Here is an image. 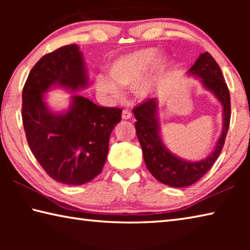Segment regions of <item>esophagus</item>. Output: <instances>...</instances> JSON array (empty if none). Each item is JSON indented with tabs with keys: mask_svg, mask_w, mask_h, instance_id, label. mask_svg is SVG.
Wrapping results in <instances>:
<instances>
[{
	"mask_svg": "<svg viewBox=\"0 0 250 250\" xmlns=\"http://www.w3.org/2000/svg\"><path fill=\"white\" fill-rule=\"evenodd\" d=\"M131 117H132V113H131V111H129L128 109H125L124 111H122V119L128 120Z\"/></svg>",
	"mask_w": 250,
	"mask_h": 250,
	"instance_id": "34e87169",
	"label": "esophagus"
}]
</instances>
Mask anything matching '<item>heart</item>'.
I'll use <instances>...</instances> for the list:
<instances>
[{"label":"heart","instance_id":"obj_1","mask_svg":"<svg viewBox=\"0 0 250 250\" xmlns=\"http://www.w3.org/2000/svg\"><path fill=\"white\" fill-rule=\"evenodd\" d=\"M158 52L154 48H145L137 52L124 55L115 61L109 68L110 80L105 76L99 75L96 77V86L101 94L109 99L118 100L121 98L122 91L120 86H133L139 80L145 77L147 70L155 61ZM150 91L149 83L145 82L138 84L135 94L139 97H146Z\"/></svg>","mask_w":250,"mask_h":250}]
</instances>
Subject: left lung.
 I'll use <instances>...</instances> for the list:
<instances>
[{"instance_id":"obj_1","label":"left lung","mask_w":250,"mask_h":250,"mask_svg":"<svg viewBox=\"0 0 250 250\" xmlns=\"http://www.w3.org/2000/svg\"><path fill=\"white\" fill-rule=\"evenodd\" d=\"M189 73L202 79L204 86L217 97L224 107L223 132L215 151L200 162H188L173 155L162 143L156 119V100L146 98L133 108L135 132L142 147L147 170L156 180L173 188L189 186L204 176L221 154L230 122V95L222 70L209 53L202 54Z\"/></svg>"}]
</instances>
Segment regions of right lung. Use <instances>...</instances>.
<instances>
[{"instance_id":"obj_1","label":"right lung","mask_w":250,"mask_h":250,"mask_svg":"<svg viewBox=\"0 0 250 250\" xmlns=\"http://www.w3.org/2000/svg\"><path fill=\"white\" fill-rule=\"evenodd\" d=\"M77 45L44 55L25 82L22 120L32 153L44 171L67 185H82L103 171L113 128L121 121L120 108L97 105L74 96L68 111L56 115L46 108L43 94L53 84L77 90L87 84Z\"/></svg>"}]
</instances>
